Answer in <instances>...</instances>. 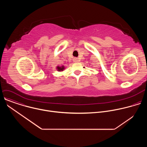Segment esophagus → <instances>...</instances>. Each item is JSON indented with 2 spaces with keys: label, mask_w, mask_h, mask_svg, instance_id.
Instances as JSON below:
<instances>
[{
  "label": "esophagus",
  "mask_w": 147,
  "mask_h": 147,
  "mask_svg": "<svg viewBox=\"0 0 147 147\" xmlns=\"http://www.w3.org/2000/svg\"><path fill=\"white\" fill-rule=\"evenodd\" d=\"M73 61H74V62H77V61H78V60L77 58L74 57V58L73 59Z\"/></svg>",
  "instance_id": "34e87169"
}]
</instances>
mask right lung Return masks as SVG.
I'll list each match as a JSON object with an SVG mask.
<instances>
[{
  "label": "right lung",
  "instance_id": "1",
  "mask_svg": "<svg viewBox=\"0 0 147 147\" xmlns=\"http://www.w3.org/2000/svg\"><path fill=\"white\" fill-rule=\"evenodd\" d=\"M65 67L64 66H57L56 67V69L58 71H63L65 69Z\"/></svg>",
  "mask_w": 147,
  "mask_h": 147
}]
</instances>
